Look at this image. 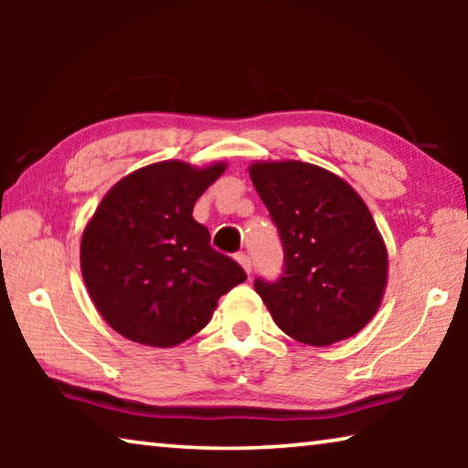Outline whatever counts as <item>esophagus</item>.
<instances>
[{"label": "esophagus", "mask_w": 468, "mask_h": 468, "mask_svg": "<svg viewBox=\"0 0 468 468\" xmlns=\"http://www.w3.org/2000/svg\"><path fill=\"white\" fill-rule=\"evenodd\" d=\"M237 262L241 264V268H243L245 272H248V274L251 272V260H250L248 253H239V256H237Z\"/></svg>", "instance_id": "1"}]
</instances>
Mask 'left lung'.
Listing matches in <instances>:
<instances>
[{
  "label": "left lung",
  "instance_id": "left-lung-1",
  "mask_svg": "<svg viewBox=\"0 0 468 468\" xmlns=\"http://www.w3.org/2000/svg\"><path fill=\"white\" fill-rule=\"evenodd\" d=\"M250 177L284 250L281 279L253 282L276 326L312 346L357 335L388 282V250L366 202L310 163L256 161Z\"/></svg>",
  "mask_w": 468,
  "mask_h": 468
}]
</instances>
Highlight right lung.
<instances>
[{
    "label": "right lung",
    "mask_w": 468,
    "mask_h": 468,
    "mask_svg": "<svg viewBox=\"0 0 468 468\" xmlns=\"http://www.w3.org/2000/svg\"><path fill=\"white\" fill-rule=\"evenodd\" d=\"M227 163L161 161L109 189L80 241L82 279L111 328L146 346H176L210 322L243 268L210 248L194 204Z\"/></svg>",
    "instance_id": "right-lung-1"
}]
</instances>
